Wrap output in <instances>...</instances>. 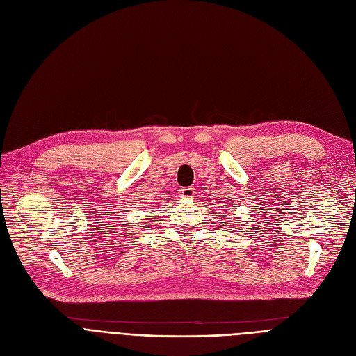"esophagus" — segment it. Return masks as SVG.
Masks as SVG:
<instances>
[{"mask_svg":"<svg viewBox=\"0 0 356 356\" xmlns=\"http://www.w3.org/2000/svg\"><path fill=\"white\" fill-rule=\"evenodd\" d=\"M194 194H195V188L193 187H184L179 190V195L184 199H191L194 197Z\"/></svg>","mask_w":356,"mask_h":356,"instance_id":"obj_1","label":"esophagus"}]
</instances>
